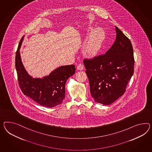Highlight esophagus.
Returning <instances> with one entry per match:
<instances>
[{"label":"esophagus","mask_w":152,"mask_h":152,"mask_svg":"<svg viewBox=\"0 0 152 152\" xmlns=\"http://www.w3.org/2000/svg\"><path fill=\"white\" fill-rule=\"evenodd\" d=\"M77 69L79 70H83V69H84V66H83V64H79L77 66Z\"/></svg>","instance_id":"34e87169"}]
</instances>
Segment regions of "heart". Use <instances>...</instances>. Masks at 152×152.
I'll return each mask as SVG.
<instances>
[{"label":"heart","mask_w":152,"mask_h":152,"mask_svg":"<svg viewBox=\"0 0 152 152\" xmlns=\"http://www.w3.org/2000/svg\"><path fill=\"white\" fill-rule=\"evenodd\" d=\"M89 31L91 34L85 45L84 51L89 56H94L96 54L101 47L104 33L100 28H96L94 30L90 28Z\"/></svg>","instance_id":"b5f03b06"}]
</instances>
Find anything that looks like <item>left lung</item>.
<instances>
[{"instance_id": "8db88e82", "label": "left lung", "mask_w": 152, "mask_h": 152, "mask_svg": "<svg viewBox=\"0 0 152 152\" xmlns=\"http://www.w3.org/2000/svg\"><path fill=\"white\" fill-rule=\"evenodd\" d=\"M116 39L104 55L84 59L91 96L110 105L121 97L134 72V60L130 40L115 26Z\"/></svg>"}]
</instances>
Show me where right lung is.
<instances>
[{"mask_svg":"<svg viewBox=\"0 0 152 152\" xmlns=\"http://www.w3.org/2000/svg\"><path fill=\"white\" fill-rule=\"evenodd\" d=\"M23 36L16 52L15 66L20 88L24 95L42 106L53 107L65 98V85L75 73L74 65L59 66L43 78H33L27 73L21 59L20 48Z\"/></svg>","mask_w":152,"mask_h":152,"instance_id":"right-lung-1","label":"right lung"}]
</instances>
